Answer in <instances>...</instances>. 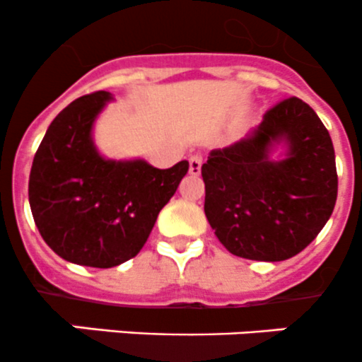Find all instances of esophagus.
<instances>
[{"label":"esophagus","instance_id":"1","mask_svg":"<svg viewBox=\"0 0 362 362\" xmlns=\"http://www.w3.org/2000/svg\"><path fill=\"white\" fill-rule=\"evenodd\" d=\"M188 162H189V174H192V176H199L200 167H202V155L195 153V155L189 156Z\"/></svg>","mask_w":362,"mask_h":362}]
</instances>
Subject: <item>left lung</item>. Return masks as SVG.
I'll return each instance as SVG.
<instances>
[{"label":"left lung","instance_id":"1","mask_svg":"<svg viewBox=\"0 0 362 362\" xmlns=\"http://www.w3.org/2000/svg\"><path fill=\"white\" fill-rule=\"evenodd\" d=\"M284 138L288 158L271 163L269 148ZM207 221L232 255L278 262L318 235L338 197L334 148L308 103L291 96L264 114L252 135L213 149L202 165Z\"/></svg>","mask_w":362,"mask_h":362}]
</instances>
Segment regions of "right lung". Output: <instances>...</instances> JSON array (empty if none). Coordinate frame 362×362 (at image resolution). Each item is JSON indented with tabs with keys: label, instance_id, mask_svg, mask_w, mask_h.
<instances>
[{
	"label": "right lung",
	"instance_id": "add662e5",
	"mask_svg": "<svg viewBox=\"0 0 362 362\" xmlns=\"http://www.w3.org/2000/svg\"><path fill=\"white\" fill-rule=\"evenodd\" d=\"M110 95L74 100L54 117L30 174L31 213L44 241L78 266L114 267L137 255L188 162L160 170L144 160L112 162L91 141L95 117Z\"/></svg>",
	"mask_w": 362,
	"mask_h": 362
}]
</instances>
